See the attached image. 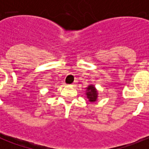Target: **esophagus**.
Returning <instances> with one entry per match:
<instances>
[{"label":"esophagus","mask_w":149,"mask_h":149,"mask_svg":"<svg viewBox=\"0 0 149 149\" xmlns=\"http://www.w3.org/2000/svg\"><path fill=\"white\" fill-rule=\"evenodd\" d=\"M77 81L73 82V83H72V84H71V86H76V85H77Z\"/></svg>","instance_id":"esophagus-1"}]
</instances>
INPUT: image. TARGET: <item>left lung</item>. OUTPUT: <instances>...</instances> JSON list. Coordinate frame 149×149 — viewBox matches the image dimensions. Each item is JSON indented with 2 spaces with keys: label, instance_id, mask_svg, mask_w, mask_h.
<instances>
[{
  "label": "left lung",
  "instance_id": "1",
  "mask_svg": "<svg viewBox=\"0 0 149 149\" xmlns=\"http://www.w3.org/2000/svg\"><path fill=\"white\" fill-rule=\"evenodd\" d=\"M86 98L91 103H93L97 100L98 98V91L96 89V87L93 85H89L86 87Z\"/></svg>",
  "mask_w": 149,
  "mask_h": 149
}]
</instances>
